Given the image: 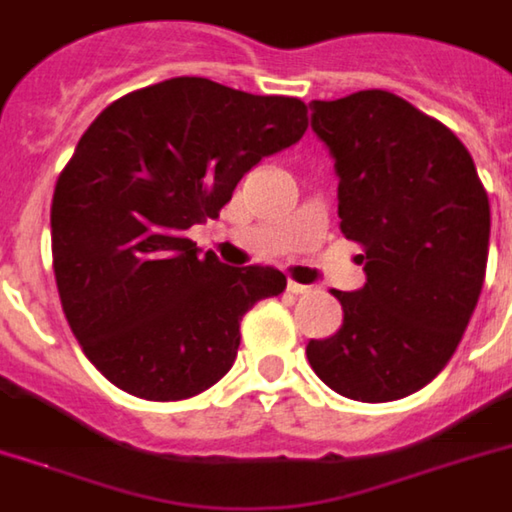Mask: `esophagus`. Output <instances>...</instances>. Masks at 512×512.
<instances>
[{
    "instance_id": "34e87169",
    "label": "esophagus",
    "mask_w": 512,
    "mask_h": 512,
    "mask_svg": "<svg viewBox=\"0 0 512 512\" xmlns=\"http://www.w3.org/2000/svg\"><path fill=\"white\" fill-rule=\"evenodd\" d=\"M287 292H292V295H305V292H310V287L308 285H300V282L290 279V282H287Z\"/></svg>"
}]
</instances>
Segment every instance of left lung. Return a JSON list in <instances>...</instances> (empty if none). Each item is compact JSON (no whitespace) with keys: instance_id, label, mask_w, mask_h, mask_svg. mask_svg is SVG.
Segmentation results:
<instances>
[{"instance_id":"1","label":"left lung","mask_w":512,"mask_h":512,"mask_svg":"<svg viewBox=\"0 0 512 512\" xmlns=\"http://www.w3.org/2000/svg\"><path fill=\"white\" fill-rule=\"evenodd\" d=\"M310 108L336 160L339 230L365 251L368 282L331 290L342 329L305 355L347 399H404L464 339L487 272V191L464 142L399 95L360 90Z\"/></svg>"}]
</instances>
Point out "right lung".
Returning a JSON list of instances; mask_svg holds the SVG:
<instances>
[{"label":"right lung","mask_w":512,"mask_h":512,"mask_svg":"<svg viewBox=\"0 0 512 512\" xmlns=\"http://www.w3.org/2000/svg\"><path fill=\"white\" fill-rule=\"evenodd\" d=\"M305 129L300 98L204 77L134 90L87 126L56 181L51 253L69 329L113 386L181 401L233 368L243 316L287 279L199 256L186 230Z\"/></svg>","instance_id":"add662e5"}]
</instances>
